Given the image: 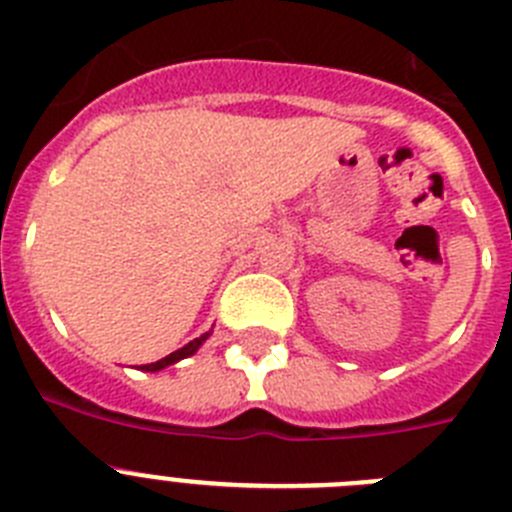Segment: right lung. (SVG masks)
Returning <instances> with one entry per match:
<instances>
[{
  "instance_id": "add662e5",
  "label": "right lung",
  "mask_w": 512,
  "mask_h": 512,
  "mask_svg": "<svg viewBox=\"0 0 512 512\" xmlns=\"http://www.w3.org/2000/svg\"><path fill=\"white\" fill-rule=\"evenodd\" d=\"M207 336H210V333H202L200 338H194V341H189L187 346H182V348H176L174 354H169V356H164V359H158V361H153V364H143V372H158V369H166V366H171V364H176V361H182V359H187V356H192L194 351H197V348L202 346V343L207 341Z\"/></svg>"
}]
</instances>
